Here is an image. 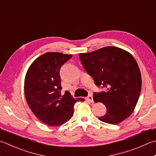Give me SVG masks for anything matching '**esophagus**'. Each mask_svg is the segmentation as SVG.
<instances>
[{
  "label": "esophagus",
  "mask_w": 156,
  "mask_h": 156,
  "mask_svg": "<svg viewBox=\"0 0 156 156\" xmlns=\"http://www.w3.org/2000/svg\"><path fill=\"white\" fill-rule=\"evenodd\" d=\"M87 99L88 101H90V103H93V98L92 95H88L87 97Z\"/></svg>",
  "instance_id": "obj_1"
}]
</instances>
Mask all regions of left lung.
I'll return each instance as SVG.
<instances>
[{
    "label": "left lung",
    "instance_id": "obj_1",
    "mask_svg": "<svg viewBox=\"0 0 156 156\" xmlns=\"http://www.w3.org/2000/svg\"><path fill=\"white\" fill-rule=\"evenodd\" d=\"M84 69L97 87L105 91L94 93L95 103L101 102L107 111L99 120L117 124L129 118L135 109L141 90V75L135 58L115 47H103L79 54Z\"/></svg>",
    "mask_w": 156,
    "mask_h": 156
}]
</instances>
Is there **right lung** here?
<instances>
[{
    "label": "right lung",
    "instance_id": "right-lung-1",
    "mask_svg": "<svg viewBox=\"0 0 156 156\" xmlns=\"http://www.w3.org/2000/svg\"><path fill=\"white\" fill-rule=\"evenodd\" d=\"M72 57L61 53H46L34 60L26 73L24 93L27 105L36 117L50 126L68 122L74 112L75 99L68 91L62 96V66Z\"/></svg>",
    "mask_w": 156,
    "mask_h": 156
}]
</instances>
